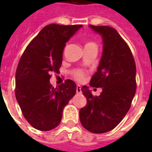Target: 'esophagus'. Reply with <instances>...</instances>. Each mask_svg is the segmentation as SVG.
Segmentation results:
<instances>
[{
  "label": "esophagus",
  "instance_id": "34e87169",
  "mask_svg": "<svg viewBox=\"0 0 152 152\" xmlns=\"http://www.w3.org/2000/svg\"><path fill=\"white\" fill-rule=\"evenodd\" d=\"M76 93L77 94H81V86L77 85L76 86Z\"/></svg>",
  "mask_w": 152,
  "mask_h": 152
}]
</instances>
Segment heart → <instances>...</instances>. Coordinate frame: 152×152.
I'll return each instance as SVG.
<instances>
[{
    "instance_id": "heart-1",
    "label": "heart",
    "mask_w": 152,
    "mask_h": 152,
    "mask_svg": "<svg viewBox=\"0 0 152 152\" xmlns=\"http://www.w3.org/2000/svg\"><path fill=\"white\" fill-rule=\"evenodd\" d=\"M89 44H94V43L89 42V43H88L87 45H89ZM73 75H74V76H75V78H76V80H84V78H85L86 73H85V72L82 71V70H76V71L74 72Z\"/></svg>"
}]
</instances>
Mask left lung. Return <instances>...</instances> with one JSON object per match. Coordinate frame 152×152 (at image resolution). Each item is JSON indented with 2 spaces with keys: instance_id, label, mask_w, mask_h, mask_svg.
<instances>
[{
  "instance_id": "1",
  "label": "left lung",
  "mask_w": 152,
  "mask_h": 152,
  "mask_svg": "<svg viewBox=\"0 0 152 152\" xmlns=\"http://www.w3.org/2000/svg\"><path fill=\"white\" fill-rule=\"evenodd\" d=\"M89 28L102 36L103 43L99 67L89 86L102 91L93 96L88 86L81 88L87 104L80 110V121L89 132L103 134L116 127L130 108L136 93V65L129 47L115 28Z\"/></svg>"
}]
</instances>
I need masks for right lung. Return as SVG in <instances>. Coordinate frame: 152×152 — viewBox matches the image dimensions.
I'll return each mask as SVG.
<instances>
[{"label":"right lung","instance_id":"right-lung-1","mask_svg":"<svg viewBox=\"0 0 152 152\" xmlns=\"http://www.w3.org/2000/svg\"><path fill=\"white\" fill-rule=\"evenodd\" d=\"M82 25L50 24L38 33L23 53L15 75V97L29 124L49 131L61 122L63 110L76 94L72 80L53 88L51 72L58 73L66 43Z\"/></svg>","mask_w":152,"mask_h":152}]
</instances>
